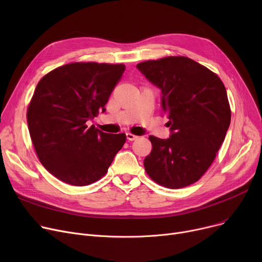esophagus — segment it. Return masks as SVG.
<instances>
[{
  "instance_id": "1",
  "label": "esophagus",
  "mask_w": 262,
  "mask_h": 262,
  "mask_svg": "<svg viewBox=\"0 0 262 262\" xmlns=\"http://www.w3.org/2000/svg\"><path fill=\"white\" fill-rule=\"evenodd\" d=\"M126 138H127L128 141H134V140H136L137 138H138V137L133 135V134H130V133H127V134H126Z\"/></svg>"
}]
</instances>
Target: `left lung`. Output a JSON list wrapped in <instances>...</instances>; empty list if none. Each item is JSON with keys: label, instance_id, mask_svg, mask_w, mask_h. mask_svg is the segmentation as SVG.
I'll list each match as a JSON object with an SVG mask.
<instances>
[{"label": "left lung", "instance_id": "8db88e82", "mask_svg": "<svg viewBox=\"0 0 262 262\" xmlns=\"http://www.w3.org/2000/svg\"><path fill=\"white\" fill-rule=\"evenodd\" d=\"M161 90V108L168 116V139L149 136L152 152L144 159L148 176L170 189L198 182L223 143L230 108L222 80L188 57H166L137 64Z\"/></svg>", "mask_w": 262, "mask_h": 262}]
</instances>
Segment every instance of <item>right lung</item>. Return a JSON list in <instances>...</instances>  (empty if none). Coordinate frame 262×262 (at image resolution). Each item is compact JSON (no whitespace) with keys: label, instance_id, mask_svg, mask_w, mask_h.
Returning <instances> with one entry per match:
<instances>
[{"label":"right lung","instance_id":"add662e5","mask_svg":"<svg viewBox=\"0 0 262 262\" xmlns=\"http://www.w3.org/2000/svg\"><path fill=\"white\" fill-rule=\"evenodd\" d=\"M125 66L96 62L64 64L40 79L27 108V124L39 160L72 186L102 178L126 141L125 134L87 126L105 105Z\"/></svg>","mask_w":262,"mask_h":262}]
</instances>
